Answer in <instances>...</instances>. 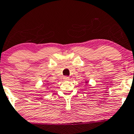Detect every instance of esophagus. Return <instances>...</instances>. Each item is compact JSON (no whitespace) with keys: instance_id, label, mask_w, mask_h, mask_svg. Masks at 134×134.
I'll return each mask as SVG.
<instances>
[{"instance_id":"34e87169","label":"esophagus","mask_w":134,"mask_h":134,"mask_svg":"<svg viewBox=\"0 0 134 134\" xmlns=\"http://www.w3.org/2000/svg\"><path fill=\"white\" fill-rule=\"evenodd\" d=\"M63 79H64V80H70V77H68V76H65L63 77Z\"/></svg>"}]
</instances>
